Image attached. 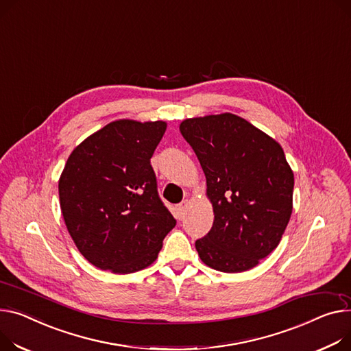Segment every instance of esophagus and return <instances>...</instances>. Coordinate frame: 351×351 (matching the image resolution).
I'll return each mask as SVG.
<instances>
[{
    "instance_id": "obj_1",
    "label": "esophagus",
    "mask_w": 351,
    "mask_h": 351,
    "mask_svg": "<svg viewBox=\"0 0 351 351\" xmlns=\"http://www.w3.org/2000/svg\"><path fill=\"white\" fill-rule=\"evenodd\" d=\"M188 207H189V200H183L180 204H178L176 210H178V217L183 219L186 212H188Z\"/></svg>"
}]
</instances>
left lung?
<instances>
[{"instance_id":"1","label":"left lung","mask_w":351,"mask_h":351,"mask_svg":"<svg viewBox=\"0 0 351 351\" xmlns=\"http://www.w3.org/2000/svg\"><path fill=\"white\" fill-rule=\"evenodd\" d=\"M180 134L206 176L215 221L196 241L200 260L221 272L258 265L281 241L293 207V171L282 147L241 117L186 119Z\"/></svg>"}]
</instances>
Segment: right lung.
Returning <instances> with one entry per match:
<instances>
[{"label": "right lung", "mask_w": 351, "mask_h": 351, "mask_svg": "<svg viewBox=\"0 0 351 351\" xmlns=\"http://www.w3.org/2000/svg\"><path fill=\"white\" fill-rule=\"evenodd\" d=\"M165 131V121L115 120L67 158L59 178L63 220L80 254L100 269L149 267L176 226L149 162Z\"/></svg>", "instance_id": "1"}]
</instances>
